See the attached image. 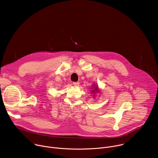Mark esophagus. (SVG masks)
<instances>
[{
	"label": "esophagus",
	"mask_w": 158,
	"mask_h": 158,
	"mask_svg": "<svg viewBox=\"0 0 158 158\" xmlns=\"http://www.w3.org/2000/svg\"><path fill=\"white\" fill-rule=\"evenodd\" d=\"M73 84H74V85H75V86H79V82H73Z\"/></svg>",
	"instance_id": "1"
}]
</instances>
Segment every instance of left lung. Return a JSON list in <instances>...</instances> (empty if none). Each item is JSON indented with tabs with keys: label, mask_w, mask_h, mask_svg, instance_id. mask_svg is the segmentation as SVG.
I'll use <instances>...</instances> for the list:
<instances>
[{
	"label": "left lung",
	"mask_w": 158,
	"mask_h": 158,
	"mask_svg": "<svg viewBox=\"0 0 158 158\" xmlns=\"http://www.w3.org/2000/svg\"><path fill=\"white\" fill-rule=\"evenodd\" d=\"M98 91V87H96V88H94V90H93V92L94 93L95 91Z\"/></svg>",
	"instance_id": "8db88e82"
}]
</instances>
